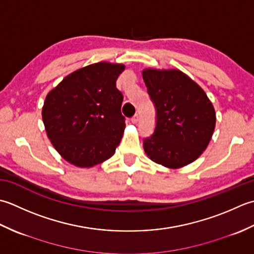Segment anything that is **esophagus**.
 Instances as JSON below:
<instances>
[{
	"label": "esophagus",
	"instance_id": "34e87169",
	"mask_svg": "<svg viewBox=\"0 0 254 254\" xmlns=\"http://www.w3.org/2000/svg\"><path fill=\"white\" fill-rule=\"evenodd\" d=\"M138 121H139L138 115H134V116L131 118V123H132V124H137Z\"/></svg>",
	"mask_w": 254,
	"mask_h": 254
}]
</instances>
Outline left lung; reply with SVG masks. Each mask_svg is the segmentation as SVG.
<instances>
[{
    "label": "left lung",
    "instance_id": "left-lung-1",
    "mask_svg": "<svg viewBox=\"0 0 254 254\" xmlns=\"http://www.w3.org/2000/svg\"><path fill=\"white\" fill-rule=\"evenodd\" d=\"M141 74L157 110L156 129L143 141L147 157L174 170L194 162L213 137V103L194 80L179 69L146 68Z\"/></svg>",
    "mask_w": 254,
    "mask_h": 254
}]
</instances>
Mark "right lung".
Masks as SVG:
<instances>
[{
  "label": "right lung",
  "instance_id": "right-lung-1",
  "mask_svg": "<svg viewBox=\"0 0 254 254\" xmlns=\"http://www.w3.org/2000/svg\"><path fill=\"white\" fill-rule=\"evenodd\" d=\"M125 64L101 61L64 77L44 102L47 137L66 162L93 168L113 157L126 124L116 81Z\"/></svg>",
  "mask_w": 254,
  "mask_h": 254
}]
</instances>
